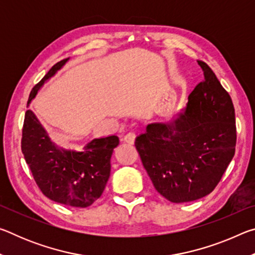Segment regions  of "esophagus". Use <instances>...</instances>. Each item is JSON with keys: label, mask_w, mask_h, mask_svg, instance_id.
Here are the masks:
<instances>
[{"label": "esophagus", "mask_w": 255, "mask_h": 255, "mask_svg": "<svg viewBox=\"0 0 255 255\" xmlns=\"http://www.w3.org/2000/svg\"><path fill=\"white\" fill-rule=\"evenodd\" d=\"M135 139H136V133L135 132H128L127 135L123 138V140L125 141V143L130 144V145L135 143Z\"/></svg>", "instance_id": "34e87169"}]
</instances>
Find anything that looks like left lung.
I'll use <instances>...</instances> for the list:
<instances>
[{
  "label": "left lung",
  "mask_w": 255,
  "mask_h": 255,
  "mask_svg": "<svg viewBox=\"0 0 255 255\" xmlns=\"http://www.w3.org/2000/svg\"><path fill=\"white\" fill-rule=\"evenodd\" d=\"M204 80L169 124H150L135 146L154 188L175 204L213 191L235 154V109L213 70L198 60Z\"/></svg>",
  "instance_id": "8db88e82"
}]
</instances>
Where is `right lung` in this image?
Returning <instances> with one entry per match:
<instances>
[{
	"label": "right lung",
	"instance_id": "obj_1",
	"mask_svg": "<svg viewBox=\"0 0 255 255\" xmlns=\"http://www.w3.org/2000/svg\"><path fill=\"white\" fill-rule=\"evenodd\" d=\"M66 62L63 59L56 63L33 86L28 105L42 84ZM118 144L117 136H109L91 140L81 152L59 148L33 112L25 111L21 150L38 188L58 204L85 208L99 199L110 176L111 155Z\"/></svg>",
	"mask_w": 255,
	"mask_h": 255
}]
</instances>
